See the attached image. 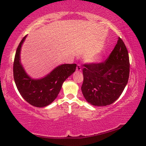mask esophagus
<instances>
[{
  "instance_id": "esophagus-1",
  "label": "esophagus",
  "mask_w": 146,
  "mask_h": 146,
  "mask_svg": "<svg viewBox=\"0 0 146 146\" xmlns=\"http://www.w3.org/2000/svg\"><path fill=\"white\" fill-rule=\"evenodd\" d=\"M76 70L77 71H81L82 70V68H81V66L80 64H77V68H76Z\"/></svg>"
}]
</instances>
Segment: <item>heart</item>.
<instances>
[{
	"instance_id": "1",
	"label": "heart",
	"mask_w": 146,
	"mask_h": 146,
	"mask_svg": "<svg viewBox=\"0 0 146 146\" xmlns=\"http://www.w3.org/2000/svg\"><path fill=\"white\" fill-rule=\"evenodd\" d=\"M102 59V56L99 53H94L93 54H91L88 57L87 60L92 63H97L100 62Z\"/></svg>"
}]
</instances>
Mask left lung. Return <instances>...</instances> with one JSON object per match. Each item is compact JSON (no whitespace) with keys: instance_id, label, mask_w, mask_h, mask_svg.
Returning <instances> with one entry per match:
<instances>
[{"instance_id":"8db88e82","label":"left lung","mask_w":146,"mask_h":146,"mask_svg":"<svg viewBox=\"0 0 146 146\" xmlns=\"http://www.w3.org/2000/svg\"><path fill=\"white\" fill-rule=\"evenodd\" d=\"M81 90L89 104L104 106L118 99L127 84L129 59L127 48L119 37L105 61L85 64Z\"/></svg>"}]
</instances>
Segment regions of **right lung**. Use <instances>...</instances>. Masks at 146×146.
<instances>
[{"label":"right lung","instance_id":"add662e5","mask_svg":"<svg viewBox=\"0 0 146 146\" xmlns=\"http://www.w3.org/2000/svg\"><path fill=\"white\" fill-rule=\"evenodd\" d=\"M27 36L20 41L16 51L13 67L14 80L25 100L36 107H44L58 97L63 82L75 72L77 65H60L42 79H31L27 75L20 62L21 48Z\"/></svg>","mask_w":146,"mask_h":146}]
</instances>
